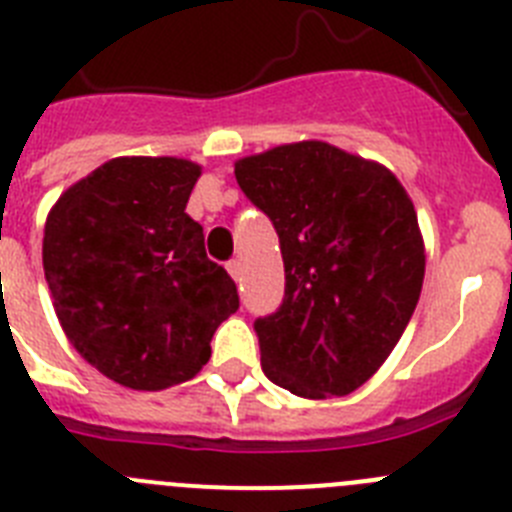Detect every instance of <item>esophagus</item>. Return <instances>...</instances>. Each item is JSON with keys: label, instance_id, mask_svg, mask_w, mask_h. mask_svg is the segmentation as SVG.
<instances>
[{"label": "esophagus", "instance_id": "34e87169", "mask_svg": "<svg viewBox=\"0 0 512 512\" xmlns=\"http://www.w3.org/2000/svg\"><path fill=\"white\" fill-rule=\"evenodd\" d=\"M228 274L230 277L235 279V282H241L243 279V266H241V261H228Z\"/></svg>", "mask_w": 512, "mask_h": 512}]
</instances>
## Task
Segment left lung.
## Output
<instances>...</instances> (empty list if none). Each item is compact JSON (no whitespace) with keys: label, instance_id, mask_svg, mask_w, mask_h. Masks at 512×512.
Returning <instances> with one entry per match:
<instances>
[{"label":"left lung","instance_id":"obj_1","mask_svg":"<svg viewBox=\"0 0 512 512\" xmlns=\"http://www.w3.org/2000/svg\"><path fill=\"white\" fill-rule=\"evenodd\" d=\"M243 194L271 217L284 300L253 323L261 366L307 400L359 390L408 328L425 277L410 194L387 166L300 140L235 161Z\"/></svg>","mask_w":512,"mask_h":512}]
</instances>
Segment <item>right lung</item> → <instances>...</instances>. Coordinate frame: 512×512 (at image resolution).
I'll list each match as a JSON object with an SVG mask.
<instances>
[{
  "label": "right lung",
  "mask_w": 512,
  "mask_h": 512,
  "mask_svg": "<svg viewBox=\"0 0 512 512\" xmlns=\"http://www.w3.org/2000/svg\"><path fill=\"white\" fill-rule=\"evenodd\" d=\"M202 166L120 156L71 184L48 212L43 271L58 323L94 369L140 392L182 384L238 310L228 271L207 259L187 202Z\"/></svg>",
  "instance_id": "right-lung-1"
}]
</instances>
